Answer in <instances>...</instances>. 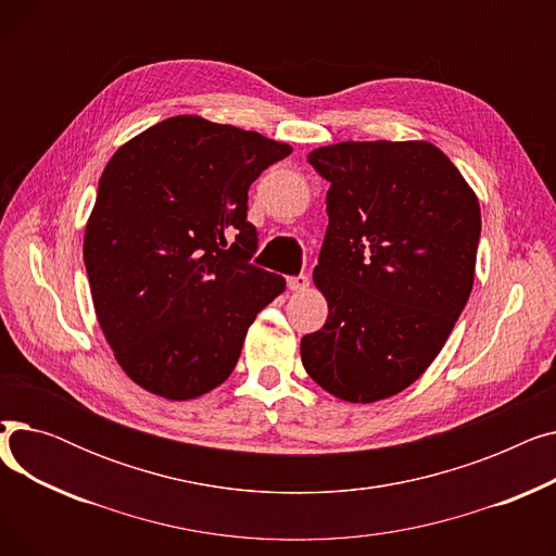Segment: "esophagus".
Here are the masks:
<instances>
[{
  "mask_svg": "<svg viewBox=\"0 0 556 556\" xmlns=\"http://www.w3.org/2000/svg\"><path fill=\"white\" fill-rule=\"evenodd\" d=\"M308 275H295V277H288V288L293 290V293H300V290L308 288Z\"/></svg>",
  "mask_w": 556,
  "mask_h": 556,
  "instance_id": "obj_1",
  "label": "esophagus"
}]
</instances>
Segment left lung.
Here are the masks:
<instances>
[{"instance_id": "left-lung-1", "label": "left lung", "mask_w": 556, "mask_h": 556, "mask_svg": "<svg viewBox=\"0 0 556 556\" xmlns=\"http://www.w3.org/2000/svg\"><path fill=\"white\" fill-rule=\"evenodd\" d=\"M308 162L331 185L313 270L329 317L302 338L304 369L349 403L394 396L442 352L469 302L478 195L428 141H342Z\"/></svg>"}]
</instances>
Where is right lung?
Instances as JSON below:
<instances>
[{
	"label": "right lung",
	"mask_w": 556,
	"mask_h": 556,
	"mask_svg": "<svg viewBox=\"0 0 556 556\" xmlns=\"http://www.w3.org/2000/svg\"><path fill=\"white\" fill-rule=\"evenodd\" d=\"M288 143L195 114L164 119L108 162L83 258L116 363L157 396L189 401L237 367L261 308L286 290L250 263L248 189Z\"/></svg>",
	"instance_id": "right-lung-1"
}]
</instances>
